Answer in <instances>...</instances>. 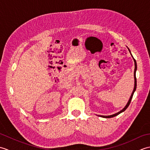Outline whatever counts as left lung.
<instances>
[{"label": "left lung", "instance_id": "obj_1", "mask_svg": "<svg viewBox=\"0 0 150 150\" xmlns=\"http://www.w3.org/2000/svg\"><path fill=\"white\" fill-rule=\"evenodd\" d=\"M128 50H129V52H130V53H131V52H130V50H129V49L128 48ZM131 55H132V53H131ZM132 57H133V60H134V62H135V69H134V79H135V86H134V89H133V92H132V93L131 97H130L129 99V100H128V103H127V104L126 105V106L124 107V108H123V109H122V110H120V111H119V112H118V113H115V114H113V115H108V116H104V115H98V116H100V117H103V118H111V117H115V116L118 115H119L120 113H122V112H123V111H125V110L127 109V108H128V107L129 106V105L130 103H131V100H132V97H133V93H134V92L135 91V90H136V88H137V79H136L137 62H136V60H135V59L134 58H133V56H132Z\"/></svg>", "mask_w": 150, "mask_h": 150}]
</instances>
